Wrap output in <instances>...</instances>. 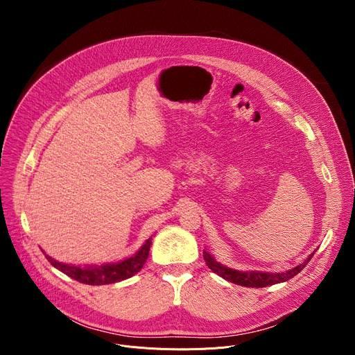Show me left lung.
Here are the masks:
<instances>
[{
    "label": "left lung",
    "mask_w": 355,
    "mask_h": 355,
    "mask_svg": "<svg viewBox=\"0 0 355 355\" xmlns=\"http://www.w3.org/2000/svg\"><path fill=\"white\" fill-rule=\"evenodd\" d=\"M315 252L308 257V260L303 261L302 264L296 266L295 268L285 271V272H261V271H237V270H232L229 267L222 266L220 263H218L208 251H204V260L207 263V266L219 277H222L223 279L241 285V286H250V288H264L268 285H274V284H279V282H285L291 278H293L296 274H299L303 268L306 267V264L311 261V259L313 257Z\"/></svg>",
    "instance_id": "obj_1"
}]
</instances>
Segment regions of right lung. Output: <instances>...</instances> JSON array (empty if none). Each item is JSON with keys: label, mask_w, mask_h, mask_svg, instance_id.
I'll list each match as a JSON object with an SVG mask.
<instances>
[{"label": "right lung", "mask_w": 355, "mask_h": 355, "mask_svg": "<svg viewBox=\"0 0 355 355\" xmlns=\"http://www.w3.org/2000/svg\"><path fill=\"white\" fill-rule=\"evenodd\" d=\"M150 245H151V237L146 240V243L140 247V250L133 257L126 259L119 263L104 264L101 267H98V266H95V267H92V266L91 267L89 266H87V267L70 266V264H64V263H59V261L53 260L52 257H49L44 251H43V254L47 259V261L55 268H58L59 271L64 272L66 275H69L70 278H73L81 284L107 285V284H115V282L128 279V278L133 277L135 274H137L143 268V266L148 257Z\"/></svg>", "instance_id": "1"}]
</instances>
